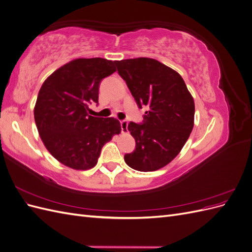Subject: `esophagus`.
<instances>
[{
  "label": "esophagus",
  "mask_w": 252,
  "mask_h": 252,
  "mask_svg": "<svg viewBox=\"0 0 252 252\" xmlns=\"http://www.w3.org/2000/svg\"><path fill=\"white\" fill-rule=\"evenodd\" d=\"M127 127H128V123L127 121H121V129H122V132L123 133H126L128 130H127Z\"/></svg>",
  "instance_id": "34e87169"
}]
</instances>
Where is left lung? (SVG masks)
<instances>
[{
	"label": "left lung",
	"mask_w": 252,
	"mask_h": 252,
	"mask_svg": "<svg viewBox=\"0 0 252 252\" xmlns=\"http://www.w3.org/2000/svg\"><path fill=\"white\" fill-rule=\"evenodd\" d=\"M114 64L139 108L149 107L143 123L128 124L135 149L125 155V162L134 170H158L180 154L192 131L193 97L181 75L155 59H128Z\"/></svg>",
	"instance_id": "1"
}]
</instances>
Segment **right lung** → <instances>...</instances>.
<instances>
[{"mask_svg":"<svg viewBox=\"0 0 252 252\" xmlns=\"http://www.w3.org/2000/svg\"><path fill=\"white\" fill-rule=\"evenodd\" d=\"M116 71L113 61L75 59L45 80L34 106L37 131L51 156L75 170L97 163L104 145L121 132L114 118L89 116L101 81Z\"/></svg>","mask_w":252,"mask_h":252,"instance_id":"1","label":"right lung"}]
</instances>
